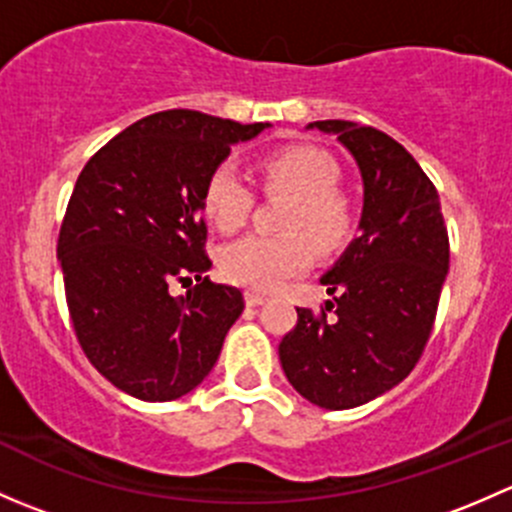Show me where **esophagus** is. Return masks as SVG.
Returning <instances> with one entry per match:
<instances>
[{
	"mask_svg": "<svg viewBox=\"0 0 512 512\" xmlns=\"http://www.w3.org/2000/svg\"><path fill=\"white\" fill-rule=\"evenodd\" d=\"M245 302H247V307H260V304L267 302V297H265V294L255 292V289H247Z\"/></svg>",
	"mask_w": 512,
	"mask_h": 512,
	"instance_id": "obj_1",
	"label": "esophagus"
}]
</instances>
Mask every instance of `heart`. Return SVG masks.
Returning a JSON list of instances; mask_svg holds the SVG:
<instances>
[{
    "mask_svg": "<svg viewBox=\"0 0 512 512\" xmlns=\"http://www.w3.org/2000/svg\"><path fill=\"white\" fill-rule=\"evenodd\" d=\"M270 193L292 195L282 230L285 235H252L220 252V267L235 285L272 292L312 267L314 250L334 252L352 235V210L337 193L339 165L327 153L294 146L270 153L260 163ZM205 213L220 230L232 232L250 218L255 193L235 163L223 160L210 170L203 190Z\"/></svg>",
    "mask_w": 512,
    "mask_h": 512,
    "instance_id": "b5f03b06",
    "label": "heart"
}]
</instances>
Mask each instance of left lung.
I'll return each instance as SVG.
<instances>
[{
    "label": "left lung",
    "instance_id": "8db88e82",
    "mask_svg": "<svg viewBox=\"0 0 512 512\" xmlns=\"http://www.w3.org/2000/svg\"><path fill=\"white\" fill-rule=\"evenodd\" d=\"M307 128L334 133L352 153L364 208L359 237L319 280L332 299L319 314L297 307L280 361L297 394L344 411L411 374L431 337L451 252L436 185L401 143L352 121Z\"/></svg>",
    "mask_w": 512,
    "mask_h": 512
}]
</instances>
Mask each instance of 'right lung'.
Masks as SVG:
<instances>
[{"label":"right lung","mask_w":512,"mask_h":512,"mask_svg":"<svg viewBox=\"0 0 512 512\" xmlns=\"http://www.w3.org/2000/svg\"><path fill=\"white\" fill-rule=\"evenodd\" d=\"M267 126L160 111L111 138L81 170L56 247L66 304L84 354L128 396L190 394L245 309L240 289L208 277L203 190L230 146ZM173 279L191 285L183 298L167 292Z\"/></svg>","instance_id":"obj_1"}]
</instances>
